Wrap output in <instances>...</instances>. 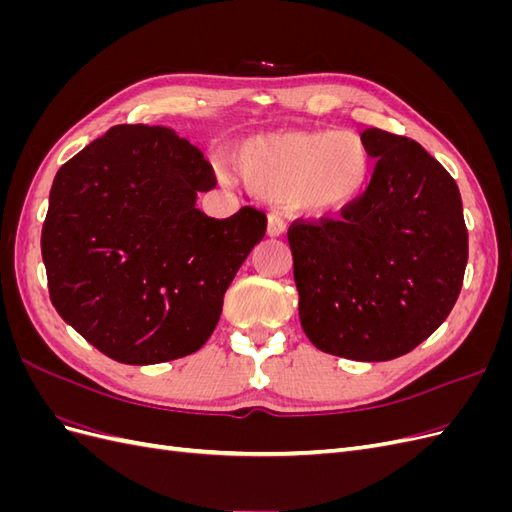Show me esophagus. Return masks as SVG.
<instances>
[{
    "label": "esophagus",
    "instance_id": "1",
    "mask_svg": "<svg viewBox=\"0 0 512 512\" xmlns=\"http://www.w3.org/2000/svg\"><path fill=\"white\" fill-rule=\"evenodd\" d=\"M286 232V222L277 213H269L267 218V235L269 237H280Z\"/></svg>",
    "mask_w": 512,
    "mask_h": 512
}]
</instances>
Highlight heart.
<instances>
[{
  "mask_svg": "<svg viewBox=\"0 0 512 512\" xmlns=\"http://www.w3.org/2000/svg\"><path fill=\"white\" fill-rule=\"evenodd\" d=\"M247 190L284 200L305 215H327L352 205L374 177V151L356 132L288 130L243 141L232 156ZM220 177L232 181L228 168Z\"/></svg>",
  "mask_w": 512,
  "mask_h": 512,
  "instance_id": "1",
  "label": "heart"
}]
</instances>
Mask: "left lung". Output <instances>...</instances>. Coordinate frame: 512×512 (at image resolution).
I'll return each instance as SVG.
<instances>
[{
    "instance_id": "obj_1",
    "label": "left lung",
    "mask_w": 512,
    "mask_h": 512,
    "mask_svg": "<svg viewBox=\"0 0 512 512\" xmlns=\"http://www.w3.org/2000/svg\"><path fill=\"white\" fill-rule=\"evenodd\" d=\"M376 168L337 218L288 228L299 318L318 350L352 361L408 354L451 314L468 265L455 179L429 153L378 128Z\"/></svg>"
}]
</instances>
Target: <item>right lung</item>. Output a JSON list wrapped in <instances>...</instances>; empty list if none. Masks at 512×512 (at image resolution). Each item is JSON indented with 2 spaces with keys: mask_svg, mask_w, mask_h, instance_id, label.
<instances>
[{
  "mask_svg": "<svg viewBox=\"0 0 512 512\" xmlns=\"http://www.w3.org/2000/svg\"><path fill=\"white\" fill-rule=\"evenodd\" d=\"M211 164L162 126H115L57 170L42 260L57 314L108 359L153 365L203 348L224 292L267 230L241 207L196 209Z\"/></svg>",
  "mask_w": 512,
  "mask_h": 512,
  "instance_id": "right-lung-1",
  "label": "right lung"
}]
</instances>
